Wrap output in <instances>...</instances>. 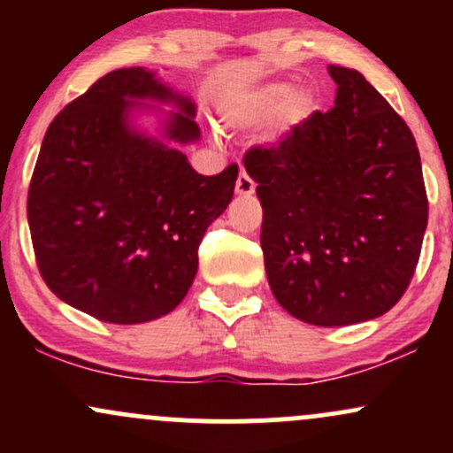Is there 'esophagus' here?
<instances>
[{
	"mask_svg": "<svg viewBox=\"0 0 453 453\" xmlns=\"http://www.w3.org/2000/svg\"><path fill=\"white\" fill-rule=\"evenodd\" d=\"M253 191H256V183H253L251 176L244 173V170H241V174H238V179H236V194L238 196H251Z\"/></svg>",
	"mask_w": 453,
	"mask_h": 453,
	"instance_id": "34e87169",
	"label": "esophagus"
}]
</instances>
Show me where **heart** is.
<instances>
[{
    "label": "heart",
    "mask_w": 453,
    "mask_h": 453,
    "mask_svg": "<svg viewBox=\"0 0 453 453\" xmlns=\"http://www.w3.org/2000/svg\"><path fill=\"white\" fill-rule=\"evenodd\" d=\"M313 111V96L306 91H294L288 82H270L249 93L230 114V123L236 127L268 126L280 119L283 126H294Z\"/></svg>",
    "instance_id": "b5f03b06"
}]
</instances>
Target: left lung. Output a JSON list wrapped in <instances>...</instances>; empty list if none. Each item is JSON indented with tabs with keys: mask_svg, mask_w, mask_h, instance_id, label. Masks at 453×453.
Segmentation results:
<instances>
[{
	"mask_svg": "<svg viewBox=\"0 0 453 453\" xmlns=\"http://www.w3.org/2000/svg\"><path fill=\"white\" fill-rule=\"evenodd\" d=\"M334 106L244 153L270 289L289 315L349 326L407 292L428 223L413 134L357 70L327 65Z\"/></svg>",
	"mask_w": 453,
	"mask_h": 453,
	"instance_id": "1",
	"label": "left lung"
}]
</instances>
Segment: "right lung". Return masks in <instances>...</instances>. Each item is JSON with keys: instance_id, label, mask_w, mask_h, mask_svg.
Wrapping results in <instances>:
<instances>
[{"instance_id": "add662e5", "label": "right lung", "mask_w": 453, "mask_h": 453, "mask_svg": "<svg viewBox=\"0 0 453 453\" xmlns=\"http://www.w3.org/2000/svg\"><path fill=\"white\" fill-rule=\"evenodd\" d=\"M132 100L174 102L165 138L200 136L194 104L153 72L121 67L53 119L27 194L44 283L106 324H144L179 306L206 227L230 204L238 165L197 174L180 150L127 126Z\"/></svg>"}]
</instances>
